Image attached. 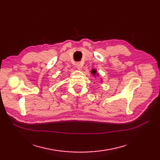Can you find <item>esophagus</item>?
<instances>
[{"instance_id": "1", "label": "esophagus", "mask_w": 160, "mask_h": 160, "mask_svg": "<svg viewBox=\"0 0 160 160\" xmlns=\"http://www.w3.org/2000/svg\"><path fill=\"white\" fill-rule=\"evenodd\" d=\"M76 67L77 69L81 70L82 68V65H81V63H79V62H77V63H76Z\"/></svg>"}]
</instances>
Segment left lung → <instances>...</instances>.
Listing matches in <instances>:
<instances>
[{
    "mask_svg": "<svg viewBox=\"0 0 160 160\" xmlns=\"http://www.w3.org/2000/svg\"><path fill=\"white\" fill-rule=\"evenodd\" d=\"M91 73L93 75V76H95V75H97V71L94 69H93L91 70Z\"/></svg>",
    "mask_w": 160,
    "mask_h": 160,
    "instance_id": "left-lung-1",
    "label": "left lung"
}]
</instances>
